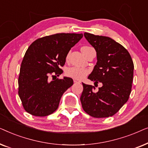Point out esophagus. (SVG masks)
I'll return each instance as SVG.
<instances>
[{"mask_svg": "<svg viewBox=\"0 0 148 148\" xmlns=\"http://www.w3.org/2000/svg\"><path fill=\"white\" fill-rule=\"evenodd\" d=\"M73 82L75 83V84H80L81 83L80 81H78L77 79H73Z\"/></svg>", "mask_w": 148, "mask_h": 148, "instance_id": "34e87169", "label": "esophagus"}]
</instances>
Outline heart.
I'll return each mask as SVG.
<instances>
[{"instance_id": "heart-1", "label": "heart", "mask_w": 148, "mask_h": 148, "mask_svg": "<svg viewBox=\"0 0 148 148\" xmlns=\"http://www.w3.org/2000/svg\"><path fill=\"white\" fill-rule=\"evenodd\" d=\"M90 48L89 46H83L82 48V51L86 50L87 48ZM68 56H66V58ZM89 73V70L83 67H79V66H71V67L68 68L66 70L65 74L69 77L75 79L81 80L85 77L87 76Z\"/></svg>"}]
</instances>
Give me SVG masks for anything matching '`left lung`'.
Segmentation results:
<instances>
[{
	"label": "left lung",
	"instance_id": "8db88e82",
	"mask_svg": "<svg viewBox=\"0 0 148 148\" xmlns=\"http://www.w3.org/2000/svg\"><path fill=\"white\" fill-rule=\"evenodd\" d=\"M84 36L96 50L97 63L88 77L95 84L84 86L80 100L87 114L95 118L112 116L129 100L132 88L134 64L125 47L112 38L85 32Z\"/></svg>",
	"mask_w": 148,
	"mask_h": 148
}]
</instances>
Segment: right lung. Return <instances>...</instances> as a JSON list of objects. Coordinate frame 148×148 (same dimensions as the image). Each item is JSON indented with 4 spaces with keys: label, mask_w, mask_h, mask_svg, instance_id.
Instances as JSON below:
<instances>
[{
    "label": "right lung",
    "mask_w": 148,
    "mask_h": 148,
    "mask_svg": "<svg viewBox=\"0 0 148 148\" xmlns=\"http://www.w3.org/2000/svg\"><path fill=\"white\" fill-rule=\"evenodd\" d=\"M82 37V34H56L38 38L29 46L18 79V94L26 112L46 116L56 110L62 94L73 81L64 77L50 82L49 77L63 73L60 67L68 52Z\"/></svg>",
    "instance_id": "add662e5"
}]
</instances>
